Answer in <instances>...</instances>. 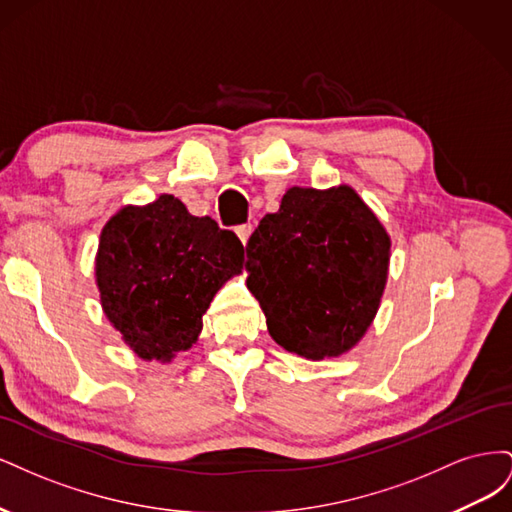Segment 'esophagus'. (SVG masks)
Masks as SVG:
<instances>
[{"label": "esophagus", "mask_w": 512, "mask_h": 512, "mask_svg": "<svg viewBox=\"0 0 512 512\" xmlns=\"http://www.w3.org/2000/svg\"><path fill=\"white\" fill-rule=\"evenodd\" d=\"M252 230H254L252 224H241V226H237V235H239V239H241L243 245H247V241H250Z\"/></svg>", "instance_id": "esophagus-1"}]
</instances>
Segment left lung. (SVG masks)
<instances>
[{"label":"left lung","instance_id":"8db88e82","mask_svg":"<svg viewBox=\"0 0 512 512\" xmlns=\"http://www.w3.org/2000/svg\"><path fill=\"white\" fill-rule=\"evenodd\" d=\"M245 250L247 288L284 350L320 361L359 344L386 286L391 239L352 188H290Z\"/></svg>","mask_w":512,"mask_h":512}]
</instances>
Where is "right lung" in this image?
I'll use <instances>...</instances> for the list:
<instances>
[{
    "mask_svg": "<svg viewBox=\"0 0 512 512\" xmlns=\"http://www.w3.org/2000/svg\"><path fill=\"white\" fill-rule=\"evenodd\" d=\"M241 269L235 232L170 194L117 211L96 256L106 318L141 359L162 363L196 342L215 292Z\"/></svg>",
    "mask_w": 512,
    "mask_h": 512,
    "instance_id": "1",
    "label": "right lung"
}]
</instances>
